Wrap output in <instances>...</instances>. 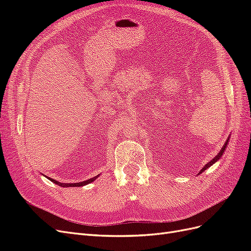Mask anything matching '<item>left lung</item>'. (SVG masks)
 <instances>
[{
    "label": "left lung",
    "mask_w": 251,
    "mask_h": 251,
    "mask_svg": "<svg viewBox=\"0 0 251 251\" xmlns=\"http://www.w3.org/2000/svg\"><path fill=\"white\" fill-rule=\"evenodd\" d=\"M227 142H228V139H227V140H226V142H225V144H224V146H223V148L221 149V151H219V154H218V155H217V156H216V157H215L214 159H212V160H211V161H209V162H208V163H207L206 165H205V166H204V168H203V169H202V170L200 171V173H199V174H201L202 172H204L205 170H206V169H208V168H209V166H211V165H212V164H214V163H215L216 161H218L220 158H221V156L223 155V153H224V151H225V148L227 147Z\"/></svg>",
    "instance_id": "left-lung-1"
}]
</instances>
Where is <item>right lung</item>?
I'll use <instances>...</instances> for the list:
<instances>
[{"label": "right lung", "instance_id": "1", "mask_svg": "<svg viewBox=\"0 0 251 251\" xmlns=\"http://www.w3.org/2000/svg\"><path fill=\"white\" fill-rule=\"evenodd\" d=\"M96 178H97V177L91 178V179L86 180V181L78 182V183H60V182H58V181H56V180H54V179H51V178H49V179H50V181L54 182L55 184H57V185H59V186H63V187H69V186H72V187H74V186H83V185H86V184H89V183H91V182H92V181H94Z\"/></svg>", "mask_w": 251, "mask_h": 251}]
</instances>
